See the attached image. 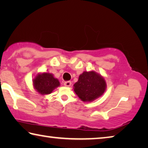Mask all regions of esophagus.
<instances>
[{
	"mask_svg": "<svg viewBox=\"0 0 148 148\" xmlns=\"http://www.w3.org/2000/svg\"><path fill=\"white\" fill-rule=\"evenodd\" d=\"M64 86H66V87H70L72 85V83H71V82H70V81L65 82L64 83Z\"/></svg>",
	"mask_w": 148,
	"mask_h": 148,
	"instance_id": "1",
	"label": "esophagus"
}]
</instances>
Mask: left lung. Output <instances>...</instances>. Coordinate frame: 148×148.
Instances as JSON below:
<instances>
[{
  "instance_id": "left-lung-1",
  "label": "left lung",
  "mask_w": 148,
  "mask_h": 148,
  "mask_svg": "<svg viewBox=\"0 0 148 148\" xmlns=\"http://www.w3.org/2000/svg\"><path fill=\"white\" fill-rule=\"evenodd\" d=\"M106 88V83L101 75L95 71H85L79 75L74 85V91L84 102H91L99 98Z\"/></svg>"
}]
</instances>
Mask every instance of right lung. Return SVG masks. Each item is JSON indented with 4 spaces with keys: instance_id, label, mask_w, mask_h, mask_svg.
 Returning a JSON list of instances; mask_svg holds the SVG:
<instances>
[{
    "instance_id": "1",
    "label": "right lung",
    "mask_w": 148,
    "mask_h": 148,
    "mask_svg": "<svg viewBox=\"0 0 148 148\" xmlns=\"http://www.w3.org/2000/svg\"><path fill=\"white\" fill-rule=\"evenodd\" d=\"M60 86L59 80L48 72L38 74L33 79V86L38 93L48 95Z\"/></svg>"
}]
</instances>
